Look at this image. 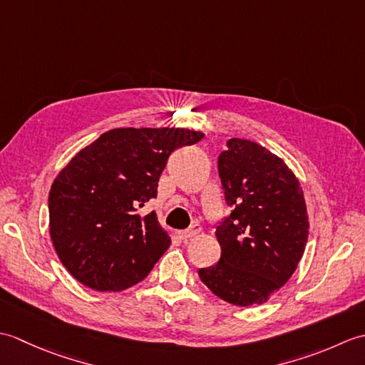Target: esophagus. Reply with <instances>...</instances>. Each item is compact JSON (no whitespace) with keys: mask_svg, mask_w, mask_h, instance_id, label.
Here are the masks:
<instances>
[{"mask_svg":"<svg viewBox=\"0 0 365 365\" xmlns=\"http://www.w3.org/2000/svg\"><path fill=\"white\" fill-rule=\"evenodd\" d=\"M200 230H202V229H200V226L195 224V226L187 229V230H180L177 235H178V238H180V240H185V242H188V240L197 237L200 234Z\"/></svg>","mask_w":365,"mask_h":365,"instance_id":"obj_1","label":"esophagus"}]
</instances>
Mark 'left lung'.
<instances>
[{
	"mask_svg": "<svg viewBox=\"0 0 365 365\" xmlns=\"http://www.w3.org/2000/svg\"><path fill=\"white\" fill-rule=\"evenodd\" d=\"M218 168L234 210L216 227L220 262L199 269V277L230 304H263L289 281L304 254V191L282 158L247 139H229Z\"/></svg>",
	"mask_w": 365,
	"mask_h": 365,
	"instance_id": "8db88e82",
	"label": "left lung"
}]
</instances>
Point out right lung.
Here are the masks:
<instances>
[{
  "instance_id": "obj_1",
  "label": "right lung",
  "mask_w": 365,
  "mask_h": 365,
  "mask_svg": "<svg viewBox=\"0 0 365 365\" xmlns=\"http://www.w3.org/2000/svg\"><path fill=\"white\" fill-rule=\"evenodd\" d=\"M202 138L188 128H114L61 169L48 196L50 237L76 281L120 292L147 277L170 238L157 213L138 208L157 196L169 155Z\"/></svg>"
}]
</instances>
